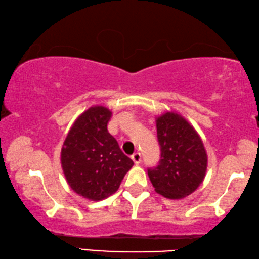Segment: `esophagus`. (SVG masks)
<instances>
[{
    "mask_svg": "<svg viewBox=\"0 0 259 259\" xmlns=\"http://www.w3.org/2000/svg\"><path fill=\"white\" fill-rule=\"evenodd\" d=\"M131 159H133V161L135 162V164H139L140 162H142V155H140V153L136 152L133 154V156H131Z\"/></svg>",
    "mask_w": 259,
    "mask_h": 259,
    "instance_id": "34e87169",
    "label": "esophagus"
}]
</instances>
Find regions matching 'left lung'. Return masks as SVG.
<instances>
[{"mask_svg": "<svg viewBox=\"0 0 259 259\" xmlns=\"http://www.w3.org/2000/svg\"><path fill=\"white\" fill-rule=\"evenodd\" d=\"M161 159L147 174L153 187L166 199H183L203 182L208 156L196 130L181 114L166 112L156 117Z\"/></svg>", "mask_w": 259, "mask_h": 259, "instance_id": "left-lung-1", "label": "left lung"}]
</instances>
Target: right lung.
<instances>
[{
    "mask_svg": "<svg viewBox=\"0 0 259 259\" xmlns=\"http://www.w3.org/2000/svg\"><path fill=\"white\" fill-rule=\"evenodd\" d=\"M111 116L107 107L87 109L74 122L61 148V166L68 185L91 201L114 194L134 165L108 133Z\"/></svg>",
    "mask_w": 259,
    "mask_h": 259,
    "instance_id": "1",
    "label": "right lung"
}]
</instances>
